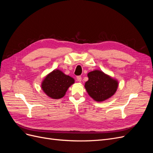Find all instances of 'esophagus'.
I'll return each mask as SVG.
<instances>
[{
	"label": "esophagus",
	"instance_id": "obj_1",
	"mask_svg": "<svg viewBox=\"0 0 153 153\" xmlns=\"http://www.w3.org/2000/svg\"><path fill=\"white\" fill-rule=\"evenodd\" d=\"M76 79L78 82H81L82 81V76H76Z\"/></svg>",
	"mask_w": 153,
	"mask_h": 153
}]
</instances>
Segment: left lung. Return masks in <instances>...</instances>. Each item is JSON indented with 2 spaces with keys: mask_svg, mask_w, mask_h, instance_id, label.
I'll return each mask as SVG.
<instances>
[{
  "mask_svg": "<svg viewBox=\"0 0 153 153\" xmlns=\"http://www.w3.org/2000/svg\"><path fill=\"white\" fill-rule=\"evenodd\" d=\"M89 80L85 87L88 94L96 101H103L113 96L116 92L117 80L106 75L103 72L95 70L88 73Z\"/></svg>",
  "mask_w": 153,
  "mask_h": 153,
  "instance_id": "1",
  "label": "left lung"
}]
</instances>
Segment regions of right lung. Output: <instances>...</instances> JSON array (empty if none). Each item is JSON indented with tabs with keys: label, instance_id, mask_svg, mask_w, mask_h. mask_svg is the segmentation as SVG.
Here are the masks:
<instances>
[{
	"label": "right lung",
	"instance_id": "right-lung-1",
	"mask_svg": "<svg viewBox=\"0 0 153 153\" xmlns=\"http://www.w3.org/2000/svg\"><path fill=\"white\" fill-rule=\"evenodd\" d=\"M75 80L71 76L66 75L61 71L53 70L44 79L41 87L49 97L60 99L65 95L68 87Z\"/></svg>",
	"mask_w": 153,
	"mask_h": 153
}]
</instances>
